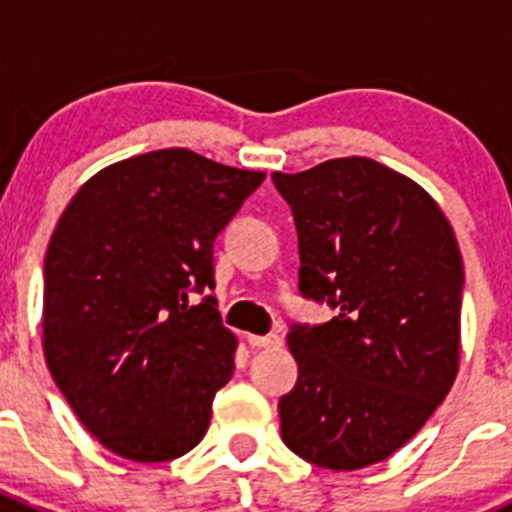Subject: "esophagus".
<instances>
[{"label":"esophagus","instance_id":"esophagus-1","mask_svg":"<svg viewBox=\"0 0 512 512\" xmlns=\"http://www.w3.org/2000/svg\"><path fill=\"white\" fill-rule=\"evenodd\" d=\"M247 344L252 349H280L282 337L280 334H267V337H257V334H247Z\"/></svg>","mask_w":512,"mask_h":512}]
</instances>
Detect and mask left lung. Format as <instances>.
<instances>
[{
  "label": "left lung",
  "instance_id": "obj_1",
  "mask_svg": "<svg viewBox=\"0 0 512 512\" xmlns=\"http://www.w3.org/2000/svg\"><path fill=\"white\" fill-rule=\"evenodd\" d=\"M299 237V292L337 309L294 324L282 441L329 471L374 466L421 431L461 359L463 260L436 200L371 158L272 173Z\"/></svg>",
  "mask_w": 512,
  "mask_h": 512
}]
</instances>
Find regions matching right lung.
Instances as JSON below:
<instances>
[{
  "instance_id": "1",
  "label": "right lung",
  "mask_w": 512,
  "mask_h": 512,
  "mask_svg": "<svg viewBox=\"0 0 512 512\" xmlns=\"http://www.w3.org/2000/svg\"><path fill=\"white\" fill-rule=\"evenodd\" d=\"M265 173L188 148L98 170L44 260V356L86 431L116 456L163 463L203 441L237 339L215 297L213 242Z\"/></svg>"
}]
</instances>
